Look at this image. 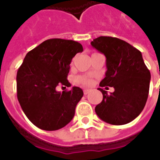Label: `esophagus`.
I'll use <instances>...</instances> for the list:
<instances>
[{
    "mask_svg": "<svg viewBox=\"0 0 160 160\" xmlns=\"http://www.w3.org/2000/svg\"><path fill=\"white\" fill-rule=\"evenodd\" d=\"M83 91H84V95H87V94H89V92H90V90H89V89H85Z\"/></svg>",
    "mask_w": 160,
    "mask_h": 160,
    "instance_id": "obj_1",
    "label": "esophagus"
}]
</instances>
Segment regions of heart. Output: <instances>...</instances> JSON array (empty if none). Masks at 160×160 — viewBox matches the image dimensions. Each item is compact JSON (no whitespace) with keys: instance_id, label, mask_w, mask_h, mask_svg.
Returning a JSON list of instances; mask_svg holds the SVG:
<instances>
[{"instance_id":"obj_1","label":"heart","mask_w":160,"mask_h":160,"mask_svg":"<svg viewBox=\"0 0 160 160\" xmlns=\"http://www.w3.org/2000/svg\"><path fill=\"white\" fill-rule=\"evenodd\" d=\"M75 81L78 84H80V85H85V86H88V85H91L92 83V80L90 79V78L85 77V76H77L75 78Z\"/></svg>"}]
</instances>
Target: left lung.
<instances>
[{
	"instance_id": "left-lung-1",
	"label": "left lung",
	"mask_w": 160,
	"mask_h": 160,
	"mask_svg": "<svg viewBox=\"0 0 160 160\" xmlns=\"http://www.w3.org/2000/svg\"><path fill=\"white\" fill-rule=\"evenodd\" d=\"M90 44L106 58L107 71L100 85L114 89L109 95L98 89L103 100L95 106V113L108 124H128L139 116L149 95L151 75L141 52L126 41L110 36H100Z\"/></svg>"
}]
</instances>
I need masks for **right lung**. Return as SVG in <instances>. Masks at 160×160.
Wrapping results in <instances>:
<instances>
[{
    "instance_id": "right-lung-1",
    "label": "right lung",
    "mask_w": 160,
    "mask_h": 160,
    "mask_svg": "<svg viewBox=\"0 0 160 160\" xmlns=\"http://www.w3.org/2000/svg\"><path fill=\"white\" fill-rule=\"evenodd\" d=\"M82 51L77 41L50 39L26 54L16 75L17 99L26 117L36 127L57 130L73 119L83 90L74 86L61 93L56 87L70 86L67 80L70 64Z\"/></svg>"
}]
</instances>
